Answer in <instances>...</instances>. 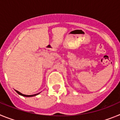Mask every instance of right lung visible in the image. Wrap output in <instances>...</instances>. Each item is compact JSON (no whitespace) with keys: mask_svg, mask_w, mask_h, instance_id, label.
<instances>
[{"mask_svg":"<svg viewBox=\"0 0 120 120\" xmlns=\"http://www.w3.org/2000/svg\"><path fill=\"white\" fill-rule=\"evenodd\" d=\"M15 91H16L17 93L18 94H19V95H20V96H24V97H33V96H37V95H38V94H40V93H38V94H34V95H25V94H22V93H20V92L18 91H17V90H15Z\"/></svg>","mask_w":120,"mask_h":120,"instance_id":"obj_1","label":"right lung"}]
</instances>
